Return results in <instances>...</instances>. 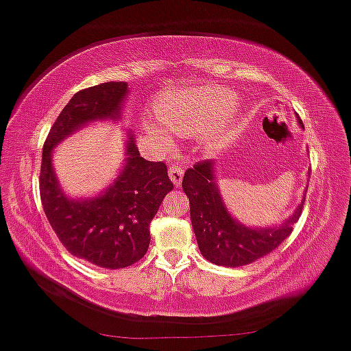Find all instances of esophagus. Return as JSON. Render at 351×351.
I'll return each instance as SVG.
<instances>
[{"instance_id":"34e87169","label":"esophagus","mask_w":351,"mask_h":351,"mask_svg":"<svg viewBox=\"0 0 351 351\" xmlns=\"http://www.w3.org/2000/svg\"><path fill=\"white\" fill-rule=\"evenodd\" d=\"M182 176H184V169L180 167L179 164H171V167H169V177H171V180L174 182V186L179 187L180 182H182Z\"/></svg>"}]
</instances>
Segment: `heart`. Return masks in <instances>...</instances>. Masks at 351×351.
<instances>
[{"mask_svg": "<svg viewBox=\"0 0 351 351\" xmlns=\"http://www.w3.org/2000/svg\"><path fill=\"white\" fill-rule=\"evenodd\" d=\"M234 105V97L224 88L191 90V92L176 93L171 99L160 101L157 107V117L164 125H167L174 134L199 135L210 123ZM154 137L160 142H167V135L157 127H150ZM231 134V123L219 122L213 130H207L206 141L210 145H217Z\"/></svg>", "mask_w": 351, "mask_h": 351, "instance_id": "obj_1", "label": "heart"}]
</instances>
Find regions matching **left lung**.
<instances>
[{
	"instance_id": "left-lung-1",
	"label": "left lung",
	"mask_w": 351,
	"mask_h": 351,
	"mask_svg": "<svg viewBox=\"0 0 351 351\" xmlns=\"http://www.w3.org/2000/svg\"><path fill=\"white\" fill-rule=\"evenodd\" d=\"M182 189L189 197L191 221L199 250L207 261L219 266H244L265 258L293 232V222L301 216L303 204L278 229H251L236 222L226 210L214 182L213 162L199 160L187 169Z\"/></svg>"
}]
</instances>
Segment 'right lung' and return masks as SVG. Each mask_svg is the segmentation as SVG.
Here are the masks:
<instances>
[{"label":"right lung","instance_id":"add662e5","mask_svg":"<svg viewBox=\"0 0 351 351\" xmlns=\"http://www.w3.org/2000/svg\"><path fill=\"white\" fill-rule=\"evenodd\" d=\"M125 95L123 82H107L75 93L45 141L40 171L41 204L60 243L77 258L108 269L127 267L145 256L150 222L165 194L174 189L167 165L141 157L130 137L127 164L114 186L100 197L70 201L58 187L51 150L86 122L119 115Z\"/></svg>","mask_w":351,"mask_h":351}]
</instances>
